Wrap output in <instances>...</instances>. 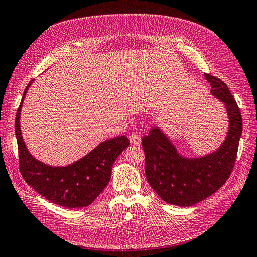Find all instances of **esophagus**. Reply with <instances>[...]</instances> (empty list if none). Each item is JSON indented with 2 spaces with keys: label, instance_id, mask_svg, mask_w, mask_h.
<instances>
[{
  "label": "esophagus",
  "instance_id": "34e87169",
  "mask_svg": "<svg viewBox=\"0 0 257 257\" xmlns=\"http://www.w3.org/2000/svg\"><path fill=\"white\" fill-rule=\"evenodd\" d=\"M130 142H131V144L139 146L142 144V137L137 134H132L130 136Z\"/></svg>",
  "mask_w": 257,
  "mask_h": 257
}]
</instances>
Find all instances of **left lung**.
Returning a JSON list of instances; mask_svg holds the SVG:
<instances>
[{"mask_svg":"<svg viewBox=\"0 0 257 257\" xmlns=\"http://www.w3.org/2000/svg\"><path fill=\"white\" fill-rule=\"evenodd\" d=\"M204 76L211 85L210 94L223 103L228 116L227 134L222 145L206 155L188 158L178 151L159 125L143 137L147 180L160 198L170 205L190 207L211 196L227 181L237 158L242 134L239 107L221 79L209 74Z\"/></svg>","mask_w":257,"mask_h":257,"instance_id":"1","label":"left lung"}]
</instances>
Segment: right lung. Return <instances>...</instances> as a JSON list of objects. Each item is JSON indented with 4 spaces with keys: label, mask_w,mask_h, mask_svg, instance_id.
<instances>
[{
    "label": "right lung",
    "mask_w": 257,
    "mask_h": 257,
    "mask_svg": "<svg viewBox=\"0 0 257 257\" xmlns=\"http://www.w3.org/2000/svg\"><path fill=\"white\" fill-rule=\"evenodd\" d=\"M32 82L23 92L15 123L21 175L31 188L53 204L67 208L87 207L109 182L113 163L130 146L128 138L118 136L107 139L84 157L65 166H52L37 160L27 148L20 128L23 100Z\"/></svg>",
    "instance_id": "add662e5"
}]
</instances>
